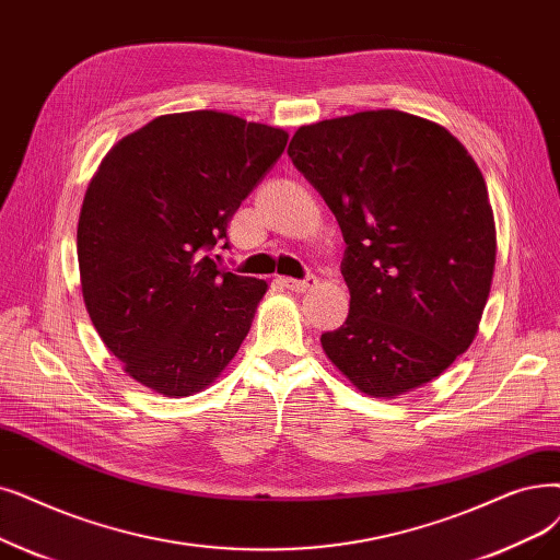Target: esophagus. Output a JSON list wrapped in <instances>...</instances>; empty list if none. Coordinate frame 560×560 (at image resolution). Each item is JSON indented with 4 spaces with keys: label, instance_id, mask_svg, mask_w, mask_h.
Here are the masks:
<instances>
[{
    "label": "esophagus",
    "instance_id": "esophagus-1",
    "mask_svg": "<svg viewBox=\"0 0 560 560\" xmlns=\"http://www.w3.org/2000/svg\"><path fill=\"white\" fill-rule=\"evenodd\" d=\"M281 283L293 290V293H306V290H311L315 283H318V279L315 277H306V279H281Z\"/></svg>",
    "mask_w": 560,
    "mask_h": 560
}]
</instances>
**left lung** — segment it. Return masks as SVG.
I'll use <instances>...</instances> for the list:
<instances>
[{
	"instance_id": "left-lung-1",
	"label": "left lung",
	"mask_w": 560,
	"mask_h": 560,
	"mask_svg": "<svg viewBox=\"0 0 560 560\" xmlns=\"http://www.w3.org/2000/svg\"><path fill=\"white\" fill-rule=\"evenodd\" d=\"M288 155L348 245L350 313L320 336L327 359L371 398L440 377L474 343L497 262L474 158L444 126L398 109L302 126Z\"/></svg>"
}]
</instances>
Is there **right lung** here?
Masks as SVG:
<instances>
[{"mask_svg":"<svg viewBox=\"0 0 560 560\" xmlns=\"http://www.w3.org/2000/svg\"><path fill=\"white\" fill-rule=\"evenodd\" d=\"M285 143V130L226 112L164 114L112 145L91 178L78 222L84 304L151 392H203L247 338L267 283L220 270L210 252Z\"/></svg>","mask_w":560,"mask_h":560,"instance_id":"add662e5","label":"right lung"}]
</instances>
